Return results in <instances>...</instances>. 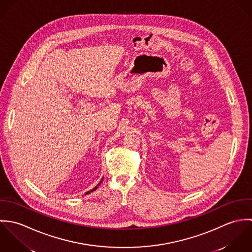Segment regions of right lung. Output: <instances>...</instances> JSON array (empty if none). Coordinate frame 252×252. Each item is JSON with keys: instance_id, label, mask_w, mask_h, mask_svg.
<instances>
[{"instance_id": "obj_1", "label": "right lung", "mask_w": 252, "mask_h": 252, "mask_svg": "<svg viewBox=\"0 0 252 252\" xmlns=\"http://www.w3.org/2000/svg\"><path fill=\"white\" fill-rule=\"evenodd\" d=\"M103 180H104V178H103V179H102V180H101V181H100V182H99V183H98V184H97V185H96V186H95V187H94V188H93V189H92V190H90V191H88V192H86V194H89V193H90V192H93V191H94V190H96V189H97V188H98V186H99V185H100V184H101V183H102V182H103Z\"/></svg>"}]
</instances>
